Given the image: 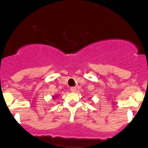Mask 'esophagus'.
<instances>
[{"mask_svg": "<svg viewBox=\"0 0 148 148\" xmlns=\"http://www.w3.org/2000/svg\"><path fill=\"white\" fill-rule=\"evenodd\" d=\"M76 87H72L71 88V89H70V90L72 92H75L76 91Z\"/></svg>", "mask_w": 148, "mask_h": 148, "instance_id": "esophagus-1", "label": "esophagus"}]
</instances>
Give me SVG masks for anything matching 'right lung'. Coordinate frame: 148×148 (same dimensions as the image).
<instances>
[{"label":"right lung","instance_id":"add662e5","mask_svg":"<svg viewBox=\"0 0 148 148\" xmlns=\"http://www.w3.org/2000/svg\"><path fill=\"white\" fill-rule=\"evenodd\" d=\"M54 98H55V97H53V99H54Z\"/></svg>","mask_w":148,"mask_h":148}]
</instances>
